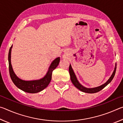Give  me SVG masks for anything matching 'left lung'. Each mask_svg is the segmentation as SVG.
<instances>
[{"instance_id": "left-lung-1", "label": "left lung", "mask_w": 123, "mask_h": 123, "mask_svg": "<svg viewBox=\"0 0 123 123\" xmlns=\"http://www.w3.org/2000/svg\"><path fill=\"white\" fill-rule=\"evenodd\" d=\"M116 68H117V64L116 63L113 73H112V74L111 75V76H110V78H109V80H108L105 83V84H103L102 85H101V86H99L97 87H94V88H87V87L83 86L79 82L78 79H77L76 76L75 75V73L74 72V70L72 69V67L70 64L69 65V72L70 76V80H71V81L72 82L73 84L74 85L75 87H76V88L78 89H79L80 91L83 92L87 93H94L98 92H99L100 91H101V89H103L104 87H105L108 84L111 82V81L112 80V79H113L114 78V75H115Z\"/></svg>"}]
</instances>
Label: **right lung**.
<instances>
[{
	"instance_id": "obj_1",
	"label": "right lung",
	"mask_w": 123,
	"mask_h": 123,
	"mask_svg": "<svg viewBox=\"0 0 123 123\" xmlns=\"http://www.w3.org/2000/svg\"><path fill=\"white\" fill-rule=\"evenodd\" d=\"M12 48V45L10 48L8 56V60H9V72L10 77L13 81V84L18 87L25 92L29 93H36L39 92L45 89L48 86L51 80L52 72L57 67L60 62V57L56 58L52 61L50 65L46 74L44 77L38 80L26 81L22 80L16 75L12 68L11 62V50Z\"/></svg>"
}]
</instances>
